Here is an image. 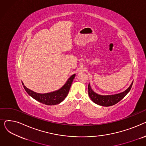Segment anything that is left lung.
Returning <instances> with one entry per match:
<instances>
[{"instance_id":"1","label":"left lung","mask_w":146,"mask_h":146,"mask_svg":"<svg viewBox=\"0 0 146 146\" xmlns=\"http://www.w3.org/2000/svg\"><path fill=\"white\" fill-rule=\"evenodd\" d=\"M133 82L131 84L129 87L124 92L118 94L113 95H99L92 90L89 84L88 85V94L91 100L94 103L101 105L103 106H110L117 104L119 102L121 99H123L125 95L129 92L130 89H131Z\"/></svg>"}]
</instances>
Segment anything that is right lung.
Listing matches in <instances>:
<instances>
[{
    "label": "right lung",
    "mask_w": 146,
    "mask_h": 146,
    "mask_svg": "<svg viewBox=\"0 0 146 146\" xmlns=\"http://www.w3.org/2000/svg\"><path fill=\"white\" fill-rule=\"evenodd\" d=\"M75 74L72 75L67 81L65 85L61 89L57 91L53 92L48 94H42L36 93L35 92L28 89L24 85L23 83L22 85H24V88L27 92L38 102L47 105H57L62 102L67 96L72 83L75 77Z\"/></svg>",
    "instance_id": "right-lung-1"
}]
</instances>
